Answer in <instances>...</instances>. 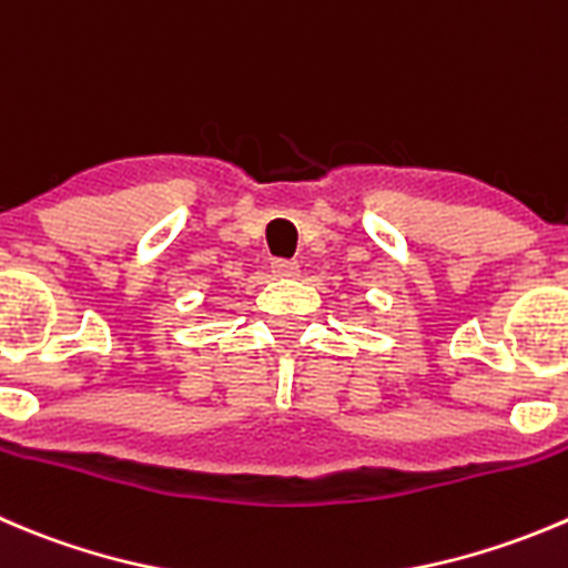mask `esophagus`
Here are the masks:
<instances>
[{"label":"esophagus","instance_id":"obj_1","mask_svg":"<svg viewBox=\"0 0 568 568\" xmlns=\"http://www.w3.org/2000/svg\"><path fill=\"white\" fill-rule=\"evenodd\" d=\"M272 274H274V277H285V280L296 277V274H300V263L280 257V261L272 263Z\"/></svg>","mask_w":568,"mask_h":568}]
</instances>
